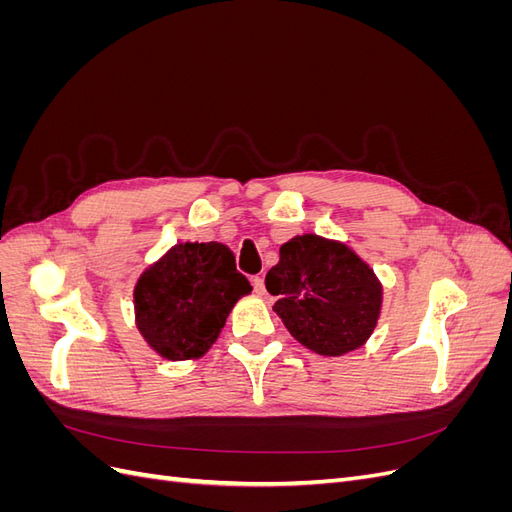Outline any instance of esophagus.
<instances>
[{"label":"esophagus","mask_w":512,"mask_h":512,"mask_svg":"<svg viewBox=\"0 0 512 512\" xmlns=\"http://www.w3.org/2000/svg\"><path fill=\"white\" fill-rule=\"evenodd\" d=\"M252 286H254V292H256V294H260V297H262V294L267 292V288H265V280H262L260 275L252 277Z\"/></svg>","instance_id":"34e87169"}]
</instances>
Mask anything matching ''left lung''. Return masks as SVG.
<instances>
[{"mask_svg":"<svg viewBox=\"0 0 512 512\" xmlns=\"http://www.w3.org/2000/svg\"><path fill=\"white\" fill-rule=\"evenodd\" d=\"M273 312L299 344L322 356H344L374 333L382 284L374 269L342 241L297 235L280 247L265 277Z\"/></svg>","mask_w":512,"mask_h":512,"instance_id":"1","label":"left lung"}]
</instances>
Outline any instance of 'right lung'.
<instances>
[{"mask_svg": "<svg viewBox=\"0 0 512 512\" xmlns=\"http://www.w3.org/2000/svg\"><path fill=\"white\" fill-rule=\"evenodd\" d=\"M252 292L226 245L177 243L134 286L136 329L168 361H194L220 337L235 303Z\"/></svg>", "mask_w": 512, "mask_h": 512, "instance_id": "1", "label": "right lung"}]
</instances>
